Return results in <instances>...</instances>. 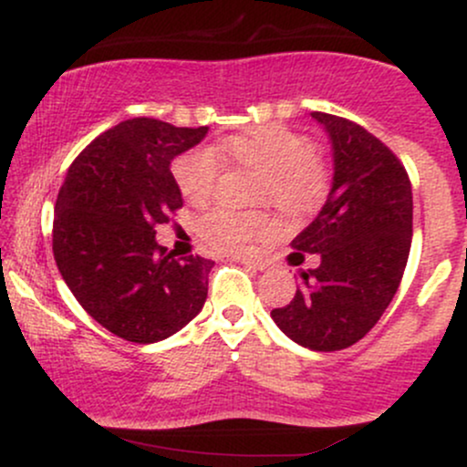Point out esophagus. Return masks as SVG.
<instances>
[{
    "instance_id": "34e87169",
    "label": "esophagus",
    "mask_w": 467,
    "mask_h": 467,
    "mask_svg": "<svg viewBox=\"0 0 467 467\" xmlns=\"http://www.w3.org/2000/svg\"><path fill=\"white\" fill-rule=\"evenodd\" d=\"M234 261H239V264L252 267V270H265V264H264V261H259V259H245V256H244V259H239V256H237Z\"/></svg>"
}]
</instances>
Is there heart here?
<instances>
[{"label": "heart", "instance_id": "heart-1", "mask_svg": "<svg viewBox=\"0 0 467 467\" xmlns=\"http://www.w3.org/2000/svg\"><path fill=\"white\" fill-rule=\"evenodd\" d=\"M220 153L244 169L261 173L256 200L270 202L285 215L314 213L329 192V169L303 133L281 125L256 127L219 142ZM223 171L222 155L213 147H195L173 162V178L182 195L192 203L211 200ZM264 213H234L215 208L200 219L202 239L219 252H241L250 241L270 233Z\"/></svg>", "mask_w": 467, "mask_h": 467}]
</instances>
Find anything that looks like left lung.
Returning <instances> with one entry per match:
<instances>
[{
  "instance_id": "1",
  "label": "left lung",
  "mask_w": 467,
  "mask_h": 467,
  "mask_svg": "<svg viewBox=\"0 0 467 467\" xmlns=\"http://www.w3.org/2000/svg\"><path fill=\"white\" fill-rule=\"evenodd\" d=\"M334 153L325 206L292 241L287 256L301 265L292 303L272 309L287 337L312 351L356 345L393 301L412 239V191L406 169L382 140L347 118L312 111Z\"/></svg>"
}]
</instances>
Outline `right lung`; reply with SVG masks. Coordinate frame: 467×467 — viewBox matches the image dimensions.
<instances>
[{
    "instance_id": "1",
    "label": "right lung",
    "mask_w": 467,
    "mask_h": 467,
    "mask_svg": "<svg viewBox=\"0 0 467 467\" xmlns=\"http://www.w3.org/2000/svg\"><path fill=\"white\" fill-rule=\"evenodd\" d=\"M206 133L155 118L125 120L80 151L58 191V272L80 307L122 340H164L206 303L215 261L173 259L155 241V226L182 208L171 162Z\"/></svg>"
}]
</instances>
